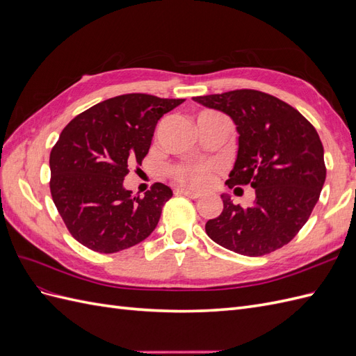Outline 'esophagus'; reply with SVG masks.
I'll return each mask as SVG.
<instances>
[{"label": "esophagus", "mask_w": 356, "mask_h": 356, "mask_svg": "<svg viewBox=\"0 0 356 356\" xmlns=\"http://www.w3.org/2000/svg\"><path fill=\"white\" fill-rule=\"evenodd\" d=\"M175 195H182V196H187L190 199L200 197V193L199 191H193V190H188V188H177L175 190Z\"/></svg>", "instance_id": "esophagus-1"}]
</instances>
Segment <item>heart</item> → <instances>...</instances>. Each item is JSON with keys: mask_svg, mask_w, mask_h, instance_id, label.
I'll return each mask as SVG.
<instances>
[{"mask_svg": "<svg viewBox=\"0 0 356 356\" xmlns=\"http://www.w3.org/2000/svg\"><path fill=\"white\" fill-rule=\"evenodd\" d=\"M218 174L220 166L213 161H196V163L178 165L169 169L172 179L190 188L209 187L217 179Z\"/></svg>", "mask_w": 356, "mask_h": 356, "instance_id": "obj_1", "label": "heart"}]
</instances>
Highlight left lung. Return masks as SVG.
<instances>
[{
  "label": "left lung",
  "mask_w": 356,
  "mask_h": 356,
  "mask_svg": "<svg viewBox=\"0 0 356 356\" xmlns=\"http://www.w3.org/2000/svg\"><path fill=\"white\" fill-rule=\"evenodd\" d=\"M193 99L233 118L239 149L227 186L255 188L251 207L221 196L222 212L204 225L207 234L248 257L279 250L306 224L325 182L324 147L316 129L294 106L260 90L239 89Z\"/></svg>",
  "instance_id": "obj_1"
}]
</instances>
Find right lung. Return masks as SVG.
<instances>
[{
  "instance_id": "add662e5",
  "label": "right lung",
  "mask_w": 356,
  "mask_h": 356,
  "mask_svg": "<svg viewBox=\"0 0 356 356\" xmlns=\"http://www.w3.org/2000/svg\"><path fill=\"white\" fill-rule=\"evenodd\" d=\"M186 99L147 93L114 96L75 115L50 152V193L72 238L102 254L148 238L172 190L154 182L145 196L123 188L129 166L148 154L160 117Z\"/></svg>"
}]
</instances>
